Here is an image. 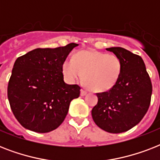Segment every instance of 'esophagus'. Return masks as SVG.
<instances>
[{
	"label": "esophagus",
	"instance_id": "obj_1",
	"mask_svg": "<svg viewBox=\"0 0 160 160\" xmlns=\"http://www.w3.org/2000/svg\"><path fill=\"white\" fill-rule=\"evenodd\" d=\"M86 94H87V91H86V90H80V95H81V96H85Z\"/></svg>",
	"mask_w": 160,
	"mask_h": 160
}]
</instances>
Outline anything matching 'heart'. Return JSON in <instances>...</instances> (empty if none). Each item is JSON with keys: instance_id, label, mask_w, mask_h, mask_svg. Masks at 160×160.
Here are the masks:
<instances>
[{"instance_id": "heart-1", "label": "heart", "mask_w": 160, "mask_h": 160, "mask_svg": "<svg viewBox=\"0 0 160 160\" xmlns=\"http://www.w3.org/2000/svg\"><path fill=\"white\" fill-rule=\"evenodd\" d=\"M121 61L115 55L95 51H84L75 55V60L63 63V73L69 80H83L90 89L102 92L110 90L121 74Z\"/></svg>"}]
</instances>
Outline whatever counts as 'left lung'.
<instances>
[{
  "label": "left lung",
  "instance_id": "1",
  "mask_svg": "<svg viewBox=\"0 0 160 160\" xmlns=\"http://www.w3.org/2000/svg\"><path fill=\"white\" fill-rule=\"evenodd\" d=\"M121 61V74L108 91L97 93L98 103L92 109L94 121L112 134L128 131L138 124L149 109L152 84L139 55L122 47L107 48Z\"/></svg>",
  "mask_w": 160,
  "mask_h": 160
}]
</instances>
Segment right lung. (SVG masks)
Masks as SVG:
<instances>
[{
  "label": "right lung",
  "instance_id": "add662e5",
  "mask_svg": "<svg viewBox=\"0 0 160 160\" xmlns=\"http://www.w3.org/2000/svg\"><path fill=\"white\" fill-rule=\"evenodd\" d=\"M78 44L37 48L16 59L7 87L16 119L27 129L48 133L60 126L71 100L80 96L78 85L64 81L63 63Z\"/></svg>",
  "mask_w": 160,
  "mask_h": 160
}]
</instances>
